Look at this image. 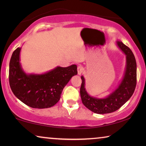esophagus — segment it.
<instances>
[{
  "label": "esophagus",
  "mask_w": 146,
  "mask_h": 146,
  "mask_svg": "<svg viewBox=\"0 0 146 146\" xmlns=\"http://www.w3.org/2000/svg\"><path fill=\"white\" fill-rule=\"evenodd\" d=\"M83 71V69H82V67L81 66H78V68H77V72H78V74L79 75H81Z\"/></svg>",
  "instance_id": "obj_1"
}]
</instances>
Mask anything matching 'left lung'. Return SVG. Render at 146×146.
Instances as JSON below:
<instances>
[{"label":"left lung","instance_id":"obj_1","mask_svg":"<svg viewBox=\"0 0 146 146\" xmlns=\"http://www.w3.org/2000/svg\"><path fill=\"white\" fill-rule=\"evenodd\" d=\"M117 46L126 56V68L122 82L116 90L105 98H98L89 95L85 88V79L81 76L80 97L83 104L97 114L114 112L120 108L129 99L137 85V62L132 51L121 41Z\"/></svg>","mask_w":146,"mask_h":146}]
</instances>
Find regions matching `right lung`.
Masks as SVG:
<instances>
[{"instance_id":"add662e5","label":"right lung","mask_w":146,"mask_h":146,"mask_svg":"<svg viewBox=\"0 0 146 146\" xmlns=\"http://www.w3.org/2000/svg\"><path fill=\"white\" fill-rule=\"evenodd\" d=\"M21 48L13 51L9 62V82L15 97L33 108L44 109L55 105L60 98L64 88L73 76L77 75V67H56L42 75L26 74L20 63Z\"/></svg>"}]
</instances>
